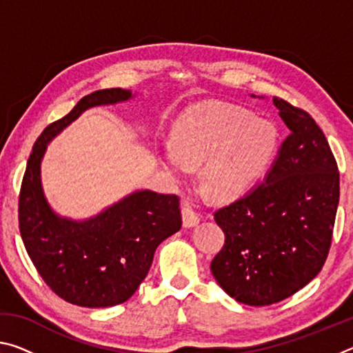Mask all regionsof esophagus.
<instances>
[{"mask_svg":"<svg viewBox=\"0 0 353 353\" xmlns=\"http://www.w3.org/2000/svg\"><path fill=\"white\" fill-rule=\"evenodd\" d=\"M199 214L196 213L188 204L182 205V221L185 227H193L199 223Z\"/></svg>","mask_w":353,"mask_h":353,"instance_id":"1","label":"esophagus"}]
</instances>
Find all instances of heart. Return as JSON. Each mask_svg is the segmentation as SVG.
Returning a JSON list of instances; mask_svg holds the SVG:
<instances>
[{"mask_svg": "<svg viewBox=\"0 0 353 353\" xmlns=\"http://www.w3.org/2000/svg\"><path fill=\"white\" fill-rule=\"evenodd\" d=\"M174 145L160 152L163 165L179 176L201 165V182L218 199L244 193L266 168L279 143L274 124L240 107L210 104L176 124Z\"/></svg>", "mask_w": 353, "mask_h": 353, "instance_id": "obj_1", "label": "heart"}]
</instances>
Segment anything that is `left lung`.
I'll use <instances>...</instances> for the list:
<instances>
[{
  "label": "left lung",
  "mask_w": 353,
  "mask_h": 353,
  "mask_svg": "<svg viewBox=\"0 0 353 353\" xmlns=\"http://www.w3.org/2000/svg\"><path fill=\"white\" fill-rule=\"evenodd\" d=\"M290 129L265 181L213 213L224 246L210 270L221 288L252 307L277 303L318 276L332 246L339 172L308 112L274 97Z\"/></svg>",
  "instance_id": "1"
}]
</instances>
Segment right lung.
Here are the masks:
<instances>
[{
  "mask_svg": "<svg viewBox=\"0 0 353 353\" xmlns=\"http://www.w3.org/2000/svg\"><path fill=\"white\" fill-rule=\"evenodd\" d=\"M132 97L105 88L83 97L73 110L51 123L34 143L19 198V227L35 270L56 294L73 305L103 308L126 302L148 276L160 243L181 229L176 194L143 190L97 218H59L46 204L40 162L48 141L88 107L115 104Z\"/></svg>",
  "mask_w": 353,
  "mask_h": 353,
  "instance_id": "add662e5",
  "label": "right lung"
}]
</instances>
